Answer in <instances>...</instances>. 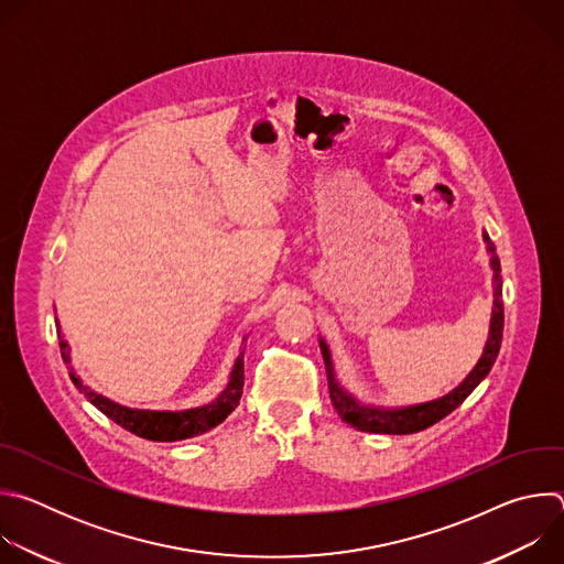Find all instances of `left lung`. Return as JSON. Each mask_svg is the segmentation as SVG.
I'll use <instances>...</instances> for the list:
<instances>
[{
  "instance_id": "8db88e82",
  "label": "left lung",
  "mask_w": 564,
  "mask_h": 564,
  "mask_svg": "<svg viewBox=\"0 0 564 564\" xmlns=\"http://www.w3.org/2000/svg\"><path fill=\"white\" fill-rule=\"evenodd\" d=\"M485 243L487 250L491 254V268H494V314H491V330H489V341L485 352H481L479 361L475 364V368L468 372V377L448 394H444L442 399L429 401V404H417V406H406V409H372V406H364L359 401L348 394L337 377H335V366L330 359V350L326 346V341L321 339V355H324L326 361V372H328V390H330V401L335 411L339 413V417L355 426L357 431H366V433H379V435H411V433H420L433 424H437L440 420H444L448 413H453L462 401L477 388V383L489 375V370L496 364V357L500 352V344H502V330H505V303H502V276H500V259L496 254V246L494 240L489 238V234H485Z\"/></svg>"
}]
</instances>
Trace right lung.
I'll return each instance as SVG.
<instances>
[{"mask_svg":"<svg viewBox=\"0 0 564 564\" xmlns=\"http://www.w3.org/2000/svg\"><path fill=\"white\" fill-rule=\"evenodd\" d=\"M57 335H59V326H57ZM246 341V339H243ZM59 350H62V359L64 364H70L68 357V346L59 335ZM246 350V344H243ZM70 379L73 383L87 394V399L91 404L102 411L109 420H113L118 426H122L124 431L151 440V442H178V440H187V437H196L203 435L207 431H212L214 426H218L240 401V394H243V383H246V375H243V352L238 355L231 375H229V383L227 388L216 397V401L200 409H189V411H138V409H127L116 404V401L89 390L87 386H83L70 368Z\"/></svg>","mask_w":564,"mask_h":564,"instance_id":"1","label":"right lung"}]
</instances>
